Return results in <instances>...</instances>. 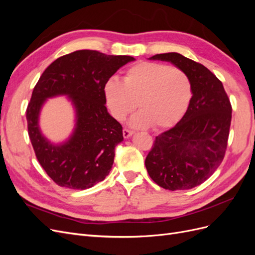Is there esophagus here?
Here are the masks:
<instances>
[{
  "instance_id": "esophagus-1",
  "label": "esophagus",
  "mask_w": 255,
  "mask_h": 255,
  "mask_svg": "<svg viewBox=\"0 0 255 255\" xmlns=\"http://www.w3.org/2000/svg\"><path fill=\"white\" fill-rule=\"evenodd\" d=\"M133 134H134L133 130L128 129V128H123V137H125L126 139H128V138H129Z\"/></svg>"
}]
</instances>
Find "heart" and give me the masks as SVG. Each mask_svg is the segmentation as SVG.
I'll return each mask as SVG.
<instances>
[{"instance_id":"1","label":"heart","mask_w":255,"mask_h":255,"mask_svg":"<svg viewBox=\"0 0 255 255\" xmlns=\"http://www.w3.org/2000/svg\"><path fill=\"white\" fill-rule=\"evenodd\" d=\"M107 107L122 121L138 105L140 111L129 119L135 128H167L186 113L192 88L187 74L165 64L141 61L128 69L123 82L111 79L104 85Z\"/></svg>"}]
</instances>
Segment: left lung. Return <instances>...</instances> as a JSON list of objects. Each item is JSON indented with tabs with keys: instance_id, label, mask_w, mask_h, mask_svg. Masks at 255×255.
<instances>
[{
	"instance_id": "1",
	"label": "left lung",
	"mask_w": 255,
	"mask_h": 255,
	"mask_svg": "<svg viewBox=\"0 0 255 255\" xmlns=\"http://www.w3.org/2000/svg\"><path fill=\"white\" fill-rule=\"evenodd\" d=\"M149 59L168 61L186 73L192 97L175 127L155 137L145 168L160 187L191 189L205 182L225 157L232 106L222 83L203 65L175 52Z\"/></svg>"
}]
</instances>
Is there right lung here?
Wrapping results in <instances>:
<instances>
[{
	"instance_id": "1",
	"label": "right lung",
	"mask_w": 255,
	"mask_h": 255,
	"mask_svg": "<svg viewBox=\"0 0 255 255\" xmlns=\"http://www.w3.org/2000/svg\"><path fill=\"white\" fill-rule=\"evenodd\" d=\"M135 58L80 50L57 58L45 69L26 110L30 142L44 171L61 187L87 189L112 170L115 148L123 140L122 127L107 112L104 85ZM66 95L74 106L76 125L63 143L41 132L40 112L48 98Z\"/></svg>"
}]
</instances>
